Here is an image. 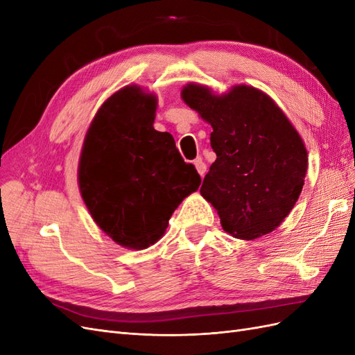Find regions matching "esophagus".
<instances>
[{
  "mask_svg": "<svg viewBox=\"0 0 355 355\" xmlns=\"http://www.w3.org/2000/svg\"><path fill=\"white\" fill-rule=\"evenodd\" d=\"M194 164H196V168H197V171L200 173V176L202 178V176H204V173H206V170H207L206 163H204V161L198 157V158H196V159H194Z\"/></svg>",
  "mask_w": 355,
  "mask_h": 355,
  "instance_id": "1",
  "label": "esophagus"
}]
</instances>
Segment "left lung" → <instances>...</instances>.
Wrapping results in <instances>:
<instances>
[{"label":"left lung","instance_id":"left-lung-1","mask_svg":"<svg viewBox=\"0 0 355 355\" xmlns=\"http://www.w3.org/2000/svg\"><path fill=\"white\" fill-rule=\"evenodd\" d=\"M182 99L213 127L216 161L200 192L218 210L222 228L243 240L274 231L297 201L308 167L302 139L287 116L249 85L214 96L188 84Z\"/></svg>","mask_w":355,"mask_h":355}]
</instances>
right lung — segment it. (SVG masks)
Segmentation results:
<instances>
[{
    "label": "right lung",
    "mask_w": 355,
    "mask_h": 355,
    "mask_svg": "<svg viewBox=\"0 0 355 355\" xmlns=\"http://www.w3.org/2000/svg\"><path fill=\"white\" fill-rule=\"evenodd\" d=\"M155 96L137 87L114 93L85 136L78 182L101 230L128 249H146L164 234L171 213L201 178L175 139L157 132Z\"/></svg>",
    "instance_id": "add662e5"
}]
</instances>
